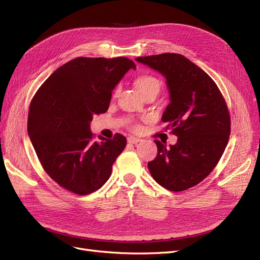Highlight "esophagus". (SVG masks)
I'll use <instances>...</instances> for the list:
<instances>
[{"mask_svg":"<svg viewBox=\"0 0 260 260\" xmlns=\"http://www.w3.org/2000/svg\"><path fill=\"white\" fill-rule=\"evenodd\" d=\"M141 139H138V138H135V137H129L128 138V143L130 144H137L138 142H140Z\"/></svg>","mask_w":260,"mask_h":260,"instance_id":"1","label":"esophagus"}]
</instances>
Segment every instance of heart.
<instances>
[{
    "mask_svg": "<svg viewBox=\"0 0 260 260\" xmlns=\"http://www.w3.org/2000/svg\"><path fill=\"white\" fill-rule=\"evenodd\" d=\"M135 84H136V88L138 89V91L144 95V94L148 93V92H152V91H156V92H159L160 88H161V81L158 79V78L153 76V75H149V74H143V75H140L136 78L135 80ZM118 90L119 88H116L114 90L113 95L116 96ZM139 127L138 124H131V129L132 130H137Z\"/></svg>",
    "mask_w": 260,
    "mask_h": 260,
    "instance_id": "heart-1",
    "label": "heart"
}]
</instances>
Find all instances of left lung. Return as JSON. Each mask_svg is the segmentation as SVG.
I'll return each mask as SVG.
<instances>
[{
  "label": "left lung",
  "mask_w": 260,
  "mask_h": 260,
  "mask_svg": "<svg viewBox=\"0 0 260 260\" xmlns=\"http://www.w3.org/2000/svg\"><path fill=\"white\" fill-rule=\"evenodd\" d=\"M136 60L166 77L170 103L161 121L178 137L170 147L155 141L157 155L147 164L149 172L167 190L185 191L221 158L231 131L229 109L215 81L183 55L164 53Z\"/></svg>",
  "instance_id": "1"
}]
</instances>
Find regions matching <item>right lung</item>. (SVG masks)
Returning a JSON list of instances; mask_svg holds the SVG:
<instances>
[{
	"mask_svg": "<svg viewBox=\"0 0 260 260\" xmlns=\"http://www.w3.org/2000/svg\"><path fill=\"white\" fill-rule=\"evenodd\" d=\"M136 64L127 57H77L60 66L31 100L28 135L39 160L65 190L88 195L111 177L127 139H94L90 122L107 112L112 92Z\"/></svg>",
	"mask_w": 260,
	"mask_h": 260,
	"instance_id": "add662e5",
	"label": "right lung"
}]
</instances>
